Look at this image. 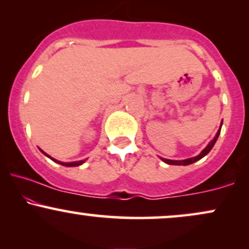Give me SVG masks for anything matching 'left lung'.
Returning a JSON list of instances; mask_svg holds the SVG:
<instances>
[{
  "label": "left lung",
  "instance_id": "8db88e82",
  "mask_svg": "<svg viewBox=\"0 0 249 249\" xmlns=\"http://www.w3.org/2000/svg\"><path fill=\"white\" fill-rule=\"evenodd\" d=\"M221 125H222V123H221ZM220 130H221V127L219 128L218 133H216V136L214 137V139H213V141L211 142L210 144H208L207 146L205 147L204 150L201 151V153H200L199 156H196V157H193V158H188V159H185V160H170V159H165V158H161V160H162V161H165V162H166V164H168V165H190V164H193V162L198 161L199 159L204 158V157L206 156V154H207L208 152H210L211 150H212V147L214 146V144H215L216 139H218V137H219V134H220Z\"/></svg>",
  "mask_w": 249,
  "mask_h": 249
}]
</instances>
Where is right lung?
Instances as JSON below:
<instances>
[{
	"label": "right lung",
	"mask_w": 249,
	"mask_h": 249,
	"mask_svg": "<svg viewBox=\"0 0 249 249\" xmlns=\"http://www.w3.org/2000/svg\"><path fill=\"white\" fill-rule=\"evenodd\" d=\"M42 151V150H41ZM43 152V151H42ZM45 154V156L47 157H49V158L51 159V160H53V161H56V162H58V164H61V165H63V166H79V165H82L83 162H84L85 160H78V161H73V162H61V161H58V160H56V159H53V158H51L50 156H48L47 153L45 152H43Z\"/></svg>",
	"instance_id": "obj_1"
}]
</instances>
